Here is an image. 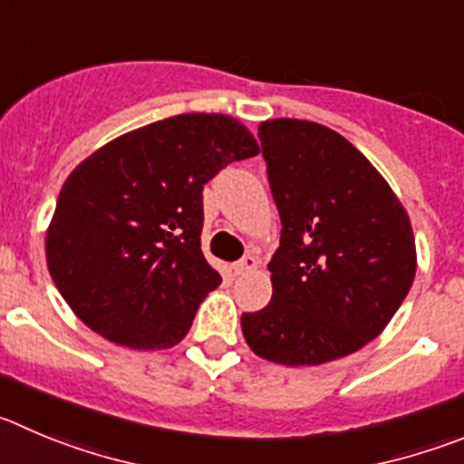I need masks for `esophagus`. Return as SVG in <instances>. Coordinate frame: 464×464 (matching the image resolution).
<instances>
[{
	"label": "esophagus",
	"mask_w": 464,
	"mask_h": 464,
	"mask_svg": "<svg viewBox=\"0 0 464 464\" xmlns=\"http://www.w3.org/2000/svg\"><path fill=\"white\" fill-rule=\"evenodd\" d=\"M258 267V261L254 256H245L242 261L236 263V275H245V272H254Z\"/></svg>",
	"instance_id": "obj_1"
}]
</instances>
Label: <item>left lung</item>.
Here are the masks:
<instances>
[{
  "mask_svg": "<svg viewBox=\"0 0 464 464\" xmlns=\"http://www.w3.org/2000/svg\"><path fill=\"white\" fill-rule=\"evenodd\" d=\"M281 240L272 300L242 314L246 345L267 362L318 366L387 327L417 272L412 224L378 169L314 121L258 125Z\"/></svg>",
  "mask_w": 464,
  "mask_h": 464,
  "instance_id": "8db88e82",
  "label": "left lung"
}]
</instances>
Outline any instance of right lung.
Returning <instances> with one entry per match:
<instances>
[{
    "instance_id": "1",
    "label": "right lung",
    "mask_w": 464,
    "mask_h": 464,
    "mask_svg": "<svg viewBox=\"0 0 464 464\" xmlns=\"http://www.w3.org/2000/svg\"><path fill=\"white\" fill-rule=\"evenodd\" d=\"M256 153L240 121L179 114L77 164L45 236L50 275L77 318L125 348L180 343L222 284L201 252L203 185Z\"/></svg>"
}]
</instances>
